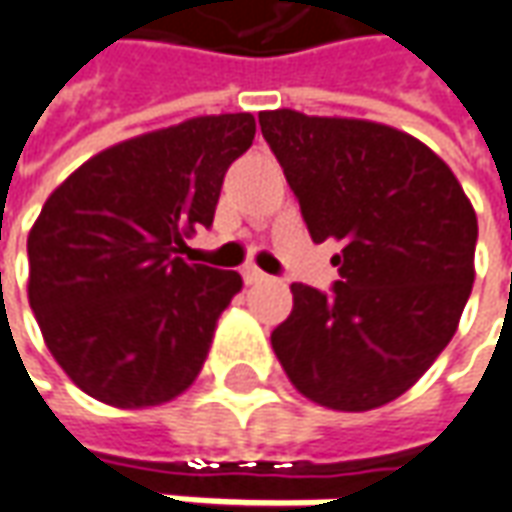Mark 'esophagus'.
I'll list each match as a JSON object with an SVG mask.
<instances>
[{"mask_svg": "<svg viewBox=\"0 0 512 512\" xmlns=\"http://www.w3.org/2000/svg\"><path fill=\"white\" fill-rule=\"evenodd\" d=\"M266 280H269V274H266V271H260L257 266H246V269H243V283L246 285L266 283Z\"/></svg>", "mask_w": 512, "mask_h": 512, "instance_id": "esophagus-1", "label": "esophagus"}]
</instances>
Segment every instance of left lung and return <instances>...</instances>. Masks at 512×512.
<instances>
[{
  "label": "left lung",
  "instance_id": "left-lung-1",
  "mask_svg": "<svg viewBox=\"0 0 512 512\" xmlns=\"http://www.w3.org/2000/svg\"><path fill=\"white\" fill-rule=\"evenodd\" d=\"M316 243H342L330 294L294 283L271 347L305 398L339 412L395 401L457 333L474 285L476 212L412 134L353 117L260 111Z\"/></svg>",
  "mask_w": 512,
  "mask_h": 512
}]
</instances>
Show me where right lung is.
<instances>
[{"instance_id":"add662e5","label":"right lung","mask_w":512,"mask_h":512,"mask_svg":"<svg viewBox=\"0 0 512 512\" xmlns=\"http://www.w3.org/2000/svg\"><path fill=\"white\" fill-rule=\"evenodd\" d=\"M252 114L193 117L111 145L52 190L27 235V297L50 353L117 409L173 401L196 381L238 271L184 263L210 227Z\"/></svg>"}]
</instances>
